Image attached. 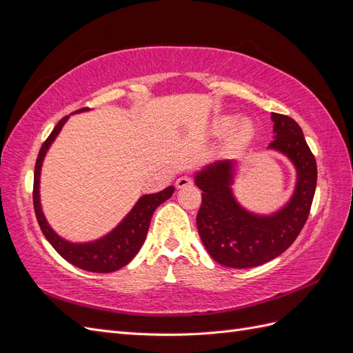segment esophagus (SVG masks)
Instances as JSON below:
<instances>
[{"label":"esophagus","instance_id":"34e87169","mask_svg":"<svg viewBox=\"0 0 353 353\" xmlns=\"http://www.w3.org/2000/svg\"><path fill=\"white\" fill-rule=\"evenodd\" d=\"M176 188H185V187H190L193 185V181H191L188 176H181L176 179Z\"/></svg>","mask_w":353,"mask_h":353}]
</instances>
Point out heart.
Wrapping results in <instances>:
<instances>
[{
	"label": "heart",
	"mask_w": 353,
	"mask_h": 353,
	"mask_svg": "<svg viewBox=\"0 0 353 353\" xmlns=\"http://www.w3.org/2000/svg\"><path fill=\"white\" fill-rule=\"evenodd\" d=\"M234 125V116L231 114H225V116H221L218 119L213 122L212 125V131L221 135V134H225L231 130V126ZM253 132V123L249 119H241L236 123L232 130V137L236 141H244L248 140V138L252 135Z\"/></svg>",
	"instance_id": "b5f03b06"
}]
</instances>
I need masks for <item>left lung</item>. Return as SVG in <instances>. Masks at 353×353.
Returning a JSON list of instances; mask_svg holds the SVG:
<instances>
[{
	"label": "left lung",
	"mask_w": 353,
	"mask_h": 353,
	"mask_svg": "<svg viewBox=\"0 0 353 353\" xmlns=\"http://www.w3.org/2000/svg\"><path fill=\"white\" fill-rule=\"evenodd\" d=\"M274 141L270 148L292 160L297 181L292 199L272 215L245 210L232 194L234 160H219L196 174L201 190L199 236L208 253L228 268H253L287 250L307 219L316 187V162L302 128L285 114L271 113Z\"/></svg>",
	"instance_id": "8db88e82"
}]
</instances>
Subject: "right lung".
<instances>
[{
  "mask_svg": "<svg viewBox=\"0 0 353 353\" xmlns=\"http://www.w3.org/2000/svg\"><path fill=\"white\" fill-rule=\"evenodd\" d=\"M87 109L77 110L74 113L85 112ZM69 116L63 119L54 126L50 137L42 144L39 154L35 163V174H34V209L35 215L39 223V228L44 234L50 244L57 250V253L65 258L72 265L78 266L81 270L90 272H113L121 270L122 266L130 263L134 256L141 249V245L147 237L148 227L154 210L162 205L174 194L175 188L168 187L163 191H159L154 194H145L140 197L135 203L132 210L128 213L123 221L117 225L108 236H104L95 241L90 243H70L65 239H61L59 234L52 231L48 225V222L42 213L41 201H39V176H41V166L44 162V157L48 152L50 145L56 140V137L61 131L63 125L66 123Z\"/></svg>",
  "mask_w": 353,
  "mask_h": 353,
  "instance_id": "right-lung-1",
  "label": "right lung"
}]
</instances>
